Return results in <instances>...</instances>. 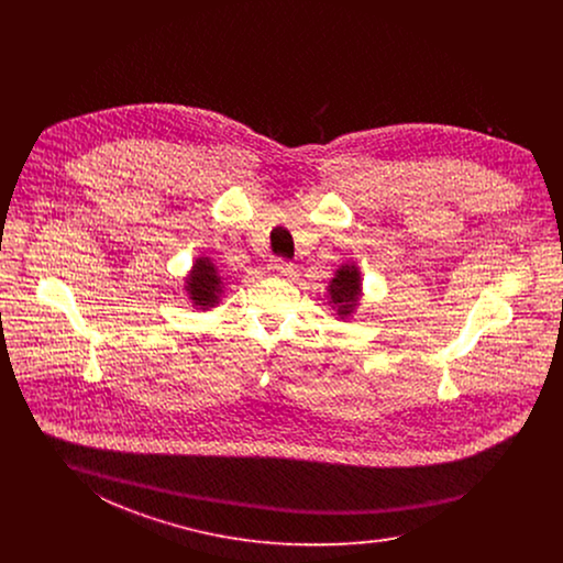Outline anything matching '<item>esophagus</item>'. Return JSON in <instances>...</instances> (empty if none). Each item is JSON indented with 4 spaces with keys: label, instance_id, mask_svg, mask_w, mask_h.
<instances>
[{
    "label": "esophagus",
    "instance_id": "1",
    "mask_svg": "<svg viewBox=\"0 0 563 563\" xmlns=\"http://www.w3.org/2000/svg\"><path fill=\"white\" fill-rule=\"evenodd\" d=\"M269 274H278V276H289L294 272V264L285 262V260H274L269 262Z\"/></svg>",
    "mask_w": 563,
    "mask_h": 563
}]
</instances>
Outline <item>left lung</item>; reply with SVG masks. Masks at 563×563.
<instances>
[{
	"label": "left lung",
	"mask_w": 563,
	"mask_h": 563,
	"mask_svg": "<svg viewBox=\"0 0 563 563\" xmlns=\"http://www.w3.org/2000/svg\"><path fill=\"white\" fill-rule=\"evenodd\" d=\"M327 291L331 297L329 303H333V310H338L342 319L350 317L361 297V272L354 264H344L331 278Z\"/></svg>",
	"instance_id": "left-lung-1"
}]
</instances>
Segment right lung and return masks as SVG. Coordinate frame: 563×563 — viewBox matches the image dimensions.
<instances>
[{"label":"right lung","mask_w":563,"mask_h":563,"mask_svg":"<svg viewBox=\"0 0 563 563\" xmlns=\"http://www.w3.org/2000/svg\"><path fill=\"white\" fill-rule=\"evenodd\" d=\"M186 291L191 306L200 310H209L219 303L223 294V283L211 257H198L194 262L191 272L186 278Z\"/></svg>","instance_id":"right-lung-1"}]
</instances>
